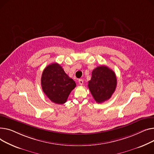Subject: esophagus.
Masks as SVG:
<instances>
[{"instance_id": "esophagus-1", "label": "esophagus", "mask_w": 154, "mask_h": 154, "mask_svg": "<svg viewBox=\"0 0 154 154\" xmlns=\"http://www.w3.org/2000/svg\"><path fill=\"white\" fill-rule=\"evenodd\" d=\"M78 83L80 85H83V80L82 79H79V81H78Z\"/></svg>"}]
</instances>
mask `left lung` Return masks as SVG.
Wrapping results in <instances>:
<instances>
[{"mask_svg":"<svg viewBox=\"0 0 154 154\" xmlns=\"http://www.w3.org/2000/svg\"><path fill=\"white\" fill-rule=\"evenodd\" d=\"M117 86L114 72L106 66H97L93 69L88 88L97 103H102L110 99Z\"/></svg>","mask_w":154,"mask_h":154,"instance_id":"obj_1","label":"left lung"}]
</instances>
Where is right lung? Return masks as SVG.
Masks as SVG:
<instances>
[{"label": "right lung", "instance_id": "add662e5", "mask_svg": "<svg viewBox=\"0 0 154 154\" xmlns=\"http://www.w3.org/2000/svg\"><path fill=\"white\" fill-rule=\"evenodd\" d=\"M41 84L43 91L50 100L58 104L66 102L70 93L76 86L75 81L66 74L57 63H52L45 68Z\"/></svg>", "mask_w": 154, "mask_h": 154}]
</instances>
